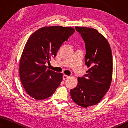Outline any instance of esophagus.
<instances>
[{
    "mask_svg": "<svg viewBox=\"0 0 128 128\" xmlns=\"http://www.w3.org/2000/svg\"><path fill=\"white\" fill-rule=\"evenodd\" d=\"M69 78H70V76H68L66 75H64V76H63V79H64V80H65L66 79H68Z\"/></svg>",
    "mask_w": 128,
    "mask_h": 128,
    "instance_id": "esophagus-1",
    "label": "esophagus"
}]
</instances>
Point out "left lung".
<instances>
[{"label": "left lung", "instance_id": "8db88e82", "mask_svg": "<svg viewBox=\"0 0 128 128\" xmlns=\"http://www.w3.org/2000/svg\"><path fill=\"white\" fill-rule=\"evenodd\" d=\"M86 44L85 63L89 70L78 78L75 88L70 90L73 101L84 108L98 104L110 87L112 77V51L108 41L92 28L75 27Z\"/></svg>", "mask_w": 128, "mask_h": 128}]
</instances>
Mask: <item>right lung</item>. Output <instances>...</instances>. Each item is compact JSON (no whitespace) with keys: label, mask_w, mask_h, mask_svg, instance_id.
<instances>
[{"label":"right lung","mask_w":128,"mask_h":128,"mask_svg":"<svg viewBox=\"0 0 128 128\" xmlns=\"http://www.w3.org/2000/svg\"><path fill=\"white\" fill-rule=\"evenodd\" d=\"M75 31L72 28L44 27L29 38L20 62V76L28 94L37 100L48 98L62 81V74L48 69L46 63L56 57L60 46Z\"/></svg>","instance_id":"add662e5"}]
</instances>
